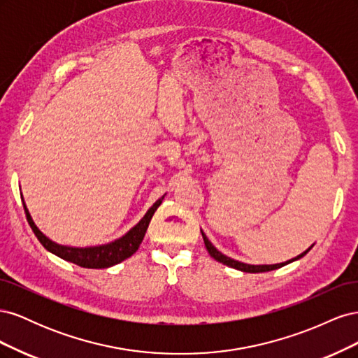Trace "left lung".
Here are the masks:
<instances>
[{
  "label": "left lung",
  "mask_w": 358,
  "mask_h": 358,
  "mask_svg": "<svg viewBox=\"0 0 358 358\" xmlns=\"http://www.w3.org/2000/svg\"><path fill=\"white\" fill-rule=\"evenodd\" d=\"M201 236H203V241H204L206 249H208V252L210 254L212 258H215L216 262H220V263H222V264H225V266L237 268V270H241V272H246V273H262V272H270V270L279 268V267H282V266H285V264H289V263H292V262H296V259H299V258H301V257H305V255L310 251V248H312V246H310V248L308 249V251H305L303 254L297 255L296 258H292V259H289V262H285V263L252 266V264H245V263H241V262H236V259H233V258H230V257H225L224 254H221V252L218 251V249H216V248L209 242V239H208V237H206V234H204L203 231H201Z\"/></svg>",
  "instance_id": "left-lung-1"
}]
</instances>
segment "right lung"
Returning <instances> with one entry per match:
<instances>
[{"label": "right lung", "mask_w": 358, "mask_h": 358, "mask_svg": "<svg viewBox=\"0 0 358 358\" xmlns=\"http://www.w3.org/2000/svg\"><path fill=\"white\" fill-rule=\"evenodd\" d=\"M162 199L164 197L157 200L152 208H150L143 218L140 220V222L136 227H133V229L129 230L125 236H122L121 239H117L112 243H107L103 246H94V248H70V246H61L55 242H52L37 229L34 221H32V218L29 216V212L25 204H24V209L27 213L29 227L37 236L40 243L45 246L48 251L58 255L62 259H66V262L78 264L85 268H106L124 262V259L129 258L137 251L140 243L143 241L149 222L152 220V215L158 209V206L162 203Z\"/></svg>", "instance_id": "right-lung-1"}]
</instances>
